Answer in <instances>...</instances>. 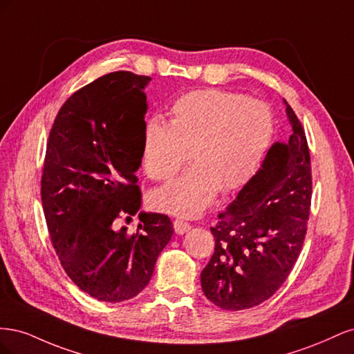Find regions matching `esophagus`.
<instances>
[{"instance_id":"obj_1","label":"esophagus","mask_w":354,"mask_h":354,"mask_svg":"<svg viewBox=\"0 0 354 354\" xmlns=\"http://www.w3.org/2000/svg\"><path fill=\"white\" fill-rule=\"evenodd\" d=\"M173 226H174V232L177 233V234H185V233H187L190 229H192V226L189 223H186V221H183V220H174V223H173Z\"/></svg>"}]
</instances>
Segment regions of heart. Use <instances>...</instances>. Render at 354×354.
<instances>
[{"mask_svg":"<svg viewBox=\"0 0 354 354\" xmlns=\"http://www.w3.org/2000/svg\"><path fill=\"white\" fill-rule=\"evenodd\" d=\"M274 121L269 106L216 88L189 91L171 104L169 124L152 118L143 130V168L171 183L151 192V205L178 217H196L218 192L243 186L269 147Z\"/></svg>","mask_w":354,"mask_h":354,"instance_id":"obj_1","label":"heart"}]
</instances>
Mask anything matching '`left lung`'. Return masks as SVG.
I'll list each match as a JSON object with an SVG mask.
<instances>
[{
  "mask_svg": "<svg viewBox=\"0 0 354 354\" xmlns=\"http://www.w3.org/2000/svg\"><path fill=\"white\" fill-rule=\"evenodd\" d=\"M291 134L274 143L211 233L216 248L201 273L205 297L223 310L269 299L291 273L306 238L312 167L306 134L283 100Z\"/></svg>",
  "mask_w": 354,
  "mask_h": 354,
  "instance_id": "left-lung-1",
  "label": "left lung"
}]
</instances>
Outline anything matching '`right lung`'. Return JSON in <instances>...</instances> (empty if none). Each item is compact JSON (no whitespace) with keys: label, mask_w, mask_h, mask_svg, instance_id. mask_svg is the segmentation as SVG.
<instances>
[{"label":"right lung","mask_w":354,"mask_h":354,"mask_svg":"<svg viewBox=\"0 0 354 354\" xmlns=\"http://www.w3.org/2000/svg\"><path fill=\"white\" fill-rule=\"evenodd\" d=\"M151 80L125 71L103 75L71 95L48 136L41 199L50 238L72 282L99 301L140 294L174 232L156 212L140 211L134 234L115 224L142 207L136 173Z\"/></svg>","instance_id":"add662e5"}]
</instances>
